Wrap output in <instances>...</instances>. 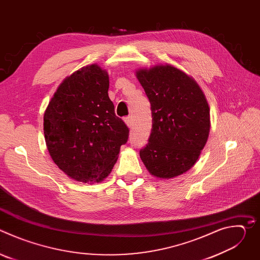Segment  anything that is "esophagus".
<instances>
[{
  "instance_id": "esophagus-1",
  "label": "esophagus",
  "mask_w": 260,
  "mask_h": 260,
  "mask_svg": "<svg viewBox=\"0 0 260 260\" xmlns=\"http://www.w3.org/2000/svg\"><path fill=\"white\" fill-rule=\"evenodd\" d=\"M124 122L126 123V125L128 127H132L133 126V117L132 116H127L124 118Z\"/></svg>"
}]
</instances>
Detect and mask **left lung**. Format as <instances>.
<instances>
[{"instance_id": "8db88e82", "label": "left lung", "mask_w": 260, "mask_h": 260, "mask_svg": "<svg viewBox=\"0 0 260 260\" xmlns=\"http://www.w3.org/2000/svg\"><path fill=\"white\" fill-rule=\"evenodd\" d=\"M137 77L151 105L152 128L140 150L153 176L174 178L198 160L210 132V109L200 86L172 66L140 70Z\"/></svg>"}]
</instances>
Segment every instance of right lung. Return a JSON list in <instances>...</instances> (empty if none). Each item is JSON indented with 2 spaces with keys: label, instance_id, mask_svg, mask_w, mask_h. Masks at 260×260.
I'll list each match as a JSON object with an SVG mask.
<instances>
[{
  "label": "right lung",
  "instance_id": "1",
  "mask_svg": "<svg viewBox=\"0 0 260 260\" xmlns=\"http://www.w3.org/2000/svg\"><path fill=\"white\" fill-rule=\"evenodd\" d=\"M109 77L96 64L64 79L44 114L48 151L72 179L99 182L112 171L129 129L115 115L109 99Z\"/></svg>",
  "mask_w": 260,
  "mask_h": 260
}]
</instances>
